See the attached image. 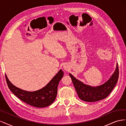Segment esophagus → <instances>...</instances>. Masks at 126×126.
Instances as JSON below:
<instances>
[{"label":"esophagus","instance_id":"34e87169","mask_svg":"<svg viewBox=\"0 0 126 126\" xmlns=\"http://www.w3.org/2000/svg\"><path fill=\"white\" fill-rule=\"evenodd\" d=\"M64 69H65V68H64ZM66 69V70H67V69H66H66Z\"/></svg>","mask_w":126,"mask_h":126}]
</instances>
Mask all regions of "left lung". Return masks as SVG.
Listing matches in <instances>:
<instances>
[{"label": "left lung", "mask_w": 126, "mask_h": 126, "mask_svg": "<svg viewBox=\"0 0 126 126\" xmlns=\"http://www.w3.org/2000/svg\"><path fill=\"white\" fill-rule=\"evenodd\" d=\"M79 98L86 102H94L107 97L116 86L119 77L118 64L116 69L108 80L100 86L92 87L83 84L69 74Z\"/></svg>", "instance_id": "1"}]
</instances>
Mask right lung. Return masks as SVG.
Instances as JSON below:
<instances>
[{
	"label": "right lung",
	"mask_w": 126,
	"mask_h": 126,
	"mask_svg": "<svg viewBox=\"0 0 126 126\" xmlns=\"http://www.w3.org/2000/svg\"><path fill=\"white\" fill-rule=\"evenodd\" d=\"M63 75V72L62 70H60L58 74L45 87L33 92H29L18 88L10 82L6 75L5 77L9 89L19 99L35 107L44 108L50 105L55 100L57 94V88Z\"/></svg>",
	"instance_id": "1"
}]
</instances>
